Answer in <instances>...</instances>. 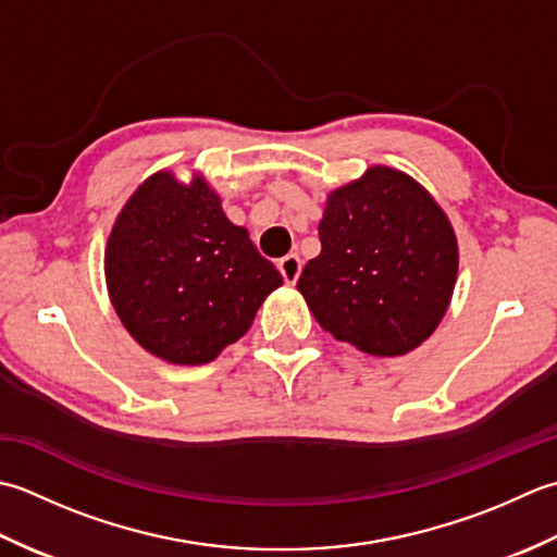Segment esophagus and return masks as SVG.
I'll return each instance as SVG.
<instances>
[{
  "label": "esophagus",
  "mask_w": 557,
  "mask_h": 557,
  "mask_svg": "<svg viewBox=\"0 0 557 557\" xmlns=\"http://www.w3.org/2000/svg\"><path fill=\"white\" fill-rule=\"evenodd\" d=\"M278 271H281L283 281L295 283V281H298V276H300V271H302L300 257L298 255H286L283 259H278Z\"/></svg>",
  "instance_id": "obj_1"
}]
</instances>
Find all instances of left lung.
I'll use <instances>...</instances> for the list:
<instances>
[{
  "instance_id": "1",
  "label": "left lung",
  "mask_w": 557,
  "mask_h": 557,
  "mask_svg": "<svg viewBox=\"0 0 557 557\" xmlns=\"http://www.w3.org/2000/svg\"><path fill=\"white\" fill-rule=\"evenodd\" d=\"M320 243L298 290L324 332L380 358L404 356L435 332L459 249L445 211L413 177L374 165L334 189Z\"/></svg>"
}]
</instances>
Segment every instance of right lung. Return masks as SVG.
<instances>
[{
  "label": "right lung",
  "instance_id": "right-lung-1",
  "mask_svg": "<svg viewBox=\"0 0 557 557\" xmlns=\"http://www.w3.org/2000/svg\"><path fill=\"white\" fill-rule=\"evenodd\" d=\"M112 308L156 358L203 366L235 344L283 278L221 197L195 175L189 185L156 173L120 211L106 247Z\"/></svg>",
  "mask_w": 557,
  "mask_h": 557
}]
</instances>
